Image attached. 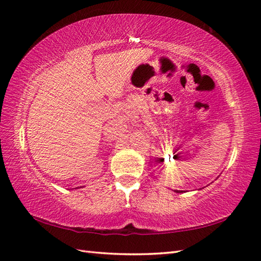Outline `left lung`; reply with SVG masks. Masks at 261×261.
<instances>
[{"label":"left lung","instance_id":"obj_1","mask_svg":"<svg viewBox=\"0 0 261 261\" xmlns=\"http://www.w3.org/2000/svg\"><path fill=\"white\" fill-rule=\"evenodd\" d=\"M179 192H180V191H177V193H179Z\"/></svg>","mask_w":261,"mask_h":261}]
</instances>
